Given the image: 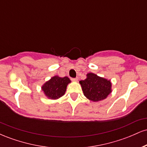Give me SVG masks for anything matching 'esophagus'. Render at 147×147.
Instances as JSON below:
<instances>
[{"label":"esophagus","instance_id":"34e87169","mask_svg":"<svg viewBox=\"0 0 147 147\" xmlns=\"http://www.w3.org/2000/svg\"><path fill=\"white\" fill-rule=\"evenodd\" d=\"M71 79L73 82H77V81H78V78H77V77H76V78H72Z\"/></svg>","mask_w":147,"mask_h":147}]
</instances>
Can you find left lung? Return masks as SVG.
I'll use <instances>...</instances> for the list:
<instances>
[{
	"mask_svg": "<svg viewBox=\"0 0 147 147\" xmlns=\"http://www.w3.org/2000/svg\"><path fill=\"white\" fill-rule=\"evenodd\" d=\"M86 79L79 82L85 97L93 102H99L108 97L111 91L110 80L99 77L95 74L88 73Z\"/></svg>",
	"mask_w": 147,
	"mask_h": 147,
	"instance_id": "8db88e82",
	"label": "left lung"
}]
</instances>
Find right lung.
<instances>
[{
    "mask_svg": "<svg viewBox=\"0 0 147 147\" xmlns=\"http://www.w3.org/2000/svg\"><path fill=\"white\" fill-rule=\"evenodd\" d=\"M70 82L68 77H60L56 75L45 82L41 89L48 98L57 99L65 94L67 86Z\"/></svg>",
    "mask_w": 147,
    "mask_h": 147,
    "instance_id": "right-lung-1",
    "label": "right lung"
}]
</instances>
